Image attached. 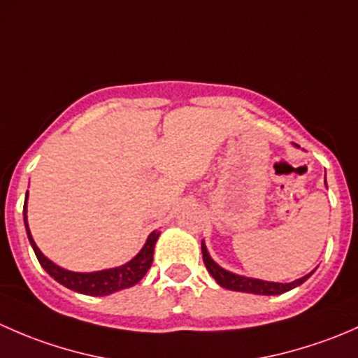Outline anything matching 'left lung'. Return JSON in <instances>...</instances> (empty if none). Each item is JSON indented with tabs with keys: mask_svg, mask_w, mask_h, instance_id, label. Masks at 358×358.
Wrapping results in <instances>:
<instances>
[{
	"mask_svg": "<svg viewBox=\"0 0 358 358\" xmlns=\"http://www.w3.org/2000/svg\"><path fill=\"white\" fill-rule=\"evenodd\" d=\"M202 249V259H204V265L208 268V272L211 273L213 279L220 284L222 287L230 291H239V292H252V294H263V296H275V294H282V292H287L294 287L301 286L313 272L306 273L305 277L298 280H292V282L282 284V282H268V280H262V279H252V277H244V275H237V273L229 272V270L222 268L216 262H213V258L209 256L208 249H206L204 241L201 244Z\"/></svg>",
	"mask_w": 358,
	"mask_h": 358,
	"instance_id": "obj_1",
	"label": "left lung"
}]
</instances>
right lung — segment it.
Instances as JSON below:
<instances>
[{
  "label": "right lung",
  "instance_id": "add662e5",
  "mask_svg": "<svg viewBox=\"0 0 358 358\" xmlns=\"http://www.w3.org/2000/svg\"><path fill=\"white\" fill-rule=\"evenodd\" d=\"M24 223L25 230H27L29 243H31V246L36 252V258L41 263L43 268L50 273V277H53L57 282L66 286L67 289L88 296H107L115 291L135 286L136 282H140V280L143 279V275L147 273V270L150 268V265H152L154 248H156V243L159 239V232L154 230V232L147 237V243L143 244L142 249H140L138 255L133 259H129L128 263H124V265L115 266V268L100 270V272L81 273L71 272V270H66L62 268V266L55 265L52 259L46 258V256L39 251V248L36 246L34 239H32L31 236V230H29L27 225V196H25L24 202Z\"/></svg>",
  "mask_w": 358,
  "mask_h": 358
}]
</instances>
